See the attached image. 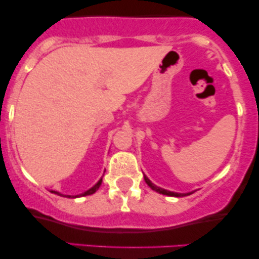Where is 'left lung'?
Segmentation results:
<instances>
[{"instance_id": "8db88e82", "label": "left lung", "mask_w": 259, "mask_h": 259, "mask_svg": "<svg viewBox=\"0 0 259 259\" xmlns=\"http://www.w3.org/2000/svg\"><path fill=\"white\" fill-rule=\"evenodd\" d=\"M145 181H146V184H147L148 186L151 187V189L154 190V191L159 192V194H162V195H167V196H174V197H183V196L190 195V194H178V192H171V191H168V190H164V189H162V187H158V186H156V185H154V184L151 183L150 179H148V178L146 177V175H145Z\"/></svg>"}]
</instances>
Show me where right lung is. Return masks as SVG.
<instances>
[{
    "mask_svg": "<svg viewBox=\"0 0 259 259\" xmlns=\"http://www.w3.org/2000/svg\"><path fill=\"white\" fill-rule=\"evenodd\" d=\"M101 184H102V179H100V181L99 183L96 184V185H95L94 187H91L90 190H88V191H85L84 194H81V195H79V196H88V195H92V194H95V192L97 191V190H99V187L101 186ZM53 192V191H52ZM55 194H57V192H55ZM79 196H75V197H79ZM64 197H72V196L70 195H64Z\"/></svg>",
    "mask_w": 259,
    "mask_h": 259,
    "instance_id": "add662e5",
    "label": "right lung"
}]
</instances>
